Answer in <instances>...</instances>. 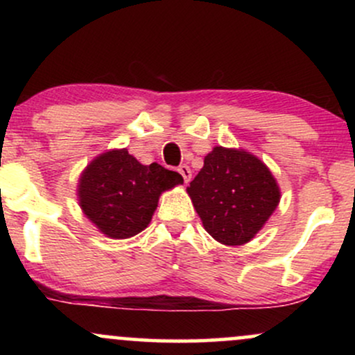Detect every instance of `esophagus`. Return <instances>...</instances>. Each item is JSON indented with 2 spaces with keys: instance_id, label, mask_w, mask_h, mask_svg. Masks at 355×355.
Returning a JSON list of instances; mask_svg holds the SVG:
<instances>
[{
  "instance_id": "esophagus-1",
  "label": "esophagus",
  "mask_w": 355,
  "mask_h": 355,
  "mask_svg": "<svg viewBox=\"0 0 355 355\" xmlns=\"http://www.w3.org/2000/svg\"><path fill=\"white\" fill-rule=\"evenodd\" d=\"M178 173H180L182 177H183V182H185V183L190 182L191 170H190L189 165H180V166H178Z\"/></svg>"
}]
</instances>
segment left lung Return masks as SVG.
<instances>
[{"label":"left lung","mask_w":355,"mask_h":355,"mask_svg":"<svg viewBox=\"0 0 355 355\" xmlns=\"http://www.w3.org/2000/svg\"><path fill=\"white\" fill-rule=\"evenodd\" d=\"M203 227L223 245H243L266 225L280 202L277 180L255 155L215 146L187 187Z\"/></svg>","instance_id":"left-lung-1"}]
</instances>
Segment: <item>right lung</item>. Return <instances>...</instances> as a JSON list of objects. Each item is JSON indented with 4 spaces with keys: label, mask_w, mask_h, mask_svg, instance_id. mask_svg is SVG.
<instances>
[{
    "label": "right lung",
    "mask_w": 355,
    "mask_h": 355,
    "mask_svg": "<svg viewBox=\"0 0 355 355\" xmlns=\"http://www.w3.org/2000/svg\"><path fill=\"white\" fill-rule=\"evenodd\" d=\"M183 183L162 165H141L128 150L101 153L81 173L78 200L83 214L110 239H130L146 229L158 198Z\"/></svg>",
    "instance_id": "obj_1"
}]
</instances>
